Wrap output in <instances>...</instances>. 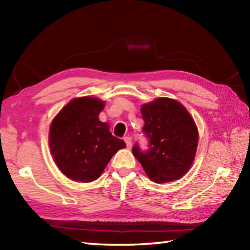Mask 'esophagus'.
<instances>
[{
	"label": "esophagus",
	"mask_w": 250,
	"mask_h": 250,
	"mask_svg": "<svg viewBox=\"0 0 250 250\" xmlns=\"http://www.w3.org/2000/svg\"><path fill=\"white\" fill-rule=\"evenodd\" d=\"M125 144H126V147H128V148H131V147H132V140H131V137L125 136Z\"/></svg>",
	"instance_id": "esophagus-1"
}]
</instances>
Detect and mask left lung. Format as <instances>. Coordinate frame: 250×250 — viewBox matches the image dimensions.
<instances>
[{"label":"left lung","instance_id":"1","mask_svg":"<svg viewBox=\"0 0 250 250\" xmlns=\"http://www.w3.org/2000/svg\"><path fill=\"white\" fill-rule=\"evenodd\" d=\"M145 125L143 132L149 140V149L132 148L147 176L157 184L179 179L192 166L199 133L195 122L183 104L159 98L141 107Z\"/></svg>","mask_w":250,"mask_h":250}]
</instances>
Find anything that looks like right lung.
<instances>
[{"instance_id": "right-lung-1", "label": "right lung", "mask_w": 250, "mask_h": 250, "mask_svg": "<svg viewBox=\"0 0 250 250\" xmlns=\"http://www.w3.org/2000/svg\"><path fill=\"white\" fill-rule=\"evenodd\" d=\"M103 108L104 102L97 98L74 99L51 122V155L60 171L75 182L98 179L111 157L125 147L111 135L107 122L99 120Z\"/></svg>"}]
</instances>
